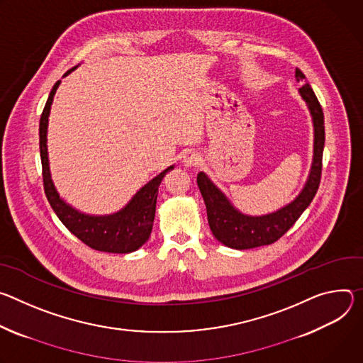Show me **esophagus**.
I'll return each instance as SVG.
<instances>
[{
	"instance_id": "obj_1",
	"label": "esophagus",
	"mask_w": 363,
	"mask_h": 363,
	"mask_svg": "<svg viewBox=\"0 0 363 363\" xmlns=\"http://www.w3.org/2000/svg\"><path fill=\"white\" fill-rule=\"evenodd\" d=\"M200 161H202V158L196 151H189L183 155V164L187 167H196L200 164Z\"/></svg>"
}]
</instances>
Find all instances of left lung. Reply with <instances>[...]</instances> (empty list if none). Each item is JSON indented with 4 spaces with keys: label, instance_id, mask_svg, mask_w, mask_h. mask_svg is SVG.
I'll list each match as a JSON object with an SVG mask.
<instances>
[{
    "label": "left lung",
    "instance_id": "1",
    "mask_svg": "<svg viewBox=\"0 0 363 363\" xmlns=\"http://www.w3.org/2000/svg\"><path fill=\"white\" fill-rule=\"evenodd\" d=\"M297 82H306V76L296 69ZM300 95L308 105L314 125V155L308 180L301 193L283 209L264 216H247L238 212L225 194L208 179L205 173L197 174V186L203 196L208 220L212 233L223 245L233 250H251L271 245L283 236L301 216L317 193L321 179V160L325 148V115L311 86L306 82Z\"/></svg>",
    "mask_w": 363,
    "mask_h": 363
}]
</instances>
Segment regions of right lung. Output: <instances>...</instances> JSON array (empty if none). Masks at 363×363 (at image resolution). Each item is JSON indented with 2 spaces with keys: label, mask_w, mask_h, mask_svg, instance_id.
Segmentation results:
<instances>
[{
  "label": "right lung",
  "mask_w": 363,
  "mask_h": 363,
  "mask_svg": "<svg viewBox=\"0 0 363 363\" xmlns=\"http://www.w3.org/2000/svg\"><path fill=\"white\" fill-rule=\"evenodd\" d=\"M74 69V67H73ZM73 69L65 73L69 74ZM60 80L55 84L49 99L45 105V109L40 116V158H42V170H43V186L49 203L60 222L85 245L92 250L111 252V254H128L140 247H143L150 238L152 222L155 216V203L158 186L163 180L164 174L173 169V166L161 172L157 177L148 182L137 194L131 199V202L123 209L109 216H89L84 215L69 205H66L59 197L49 170V158H48V123L50 105L56 89L59 88Z\"/></svg>",
  "instance_id": "obj_1"
}]
</instances>
